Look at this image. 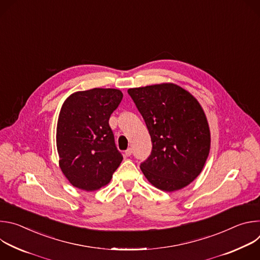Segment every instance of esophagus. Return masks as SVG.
<instances>
[{
    "label": "esophagus",
    "mask_w": 260,
    "mask_h": 260,
    "mask_svg": "<svg viewBox=\"0 0 260 260\" xmlns=\"http://www.w3.org/2000/svg\"><path fill=\"white\" fill-rule=\"evenodd\" d=\"M132 152H133L132 149H131V148H128V149H126L125 152H124V153H125V156H131V155H132Z\"/></svg>",
    "instance_id": "1"
}]
</instances>
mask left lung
<instances>
[{
  "label": "left lung",
  "instance_id": "obj_1",
  "mask_svg": "<svg viewBox=\"0 0 260 260\" xmlns=\"http://www.w3.org/2000/svg\"><path fill=\"white\" fill-rule=\"evenodd\" d=\"M149 131L152 151L141 170L165 191L187 186L202 172L210 152L207 117L198 100L173 83L129 88Z\"/></svg>",
  "mask_w": 260,
  "mask_h": 260
}]
</instances>
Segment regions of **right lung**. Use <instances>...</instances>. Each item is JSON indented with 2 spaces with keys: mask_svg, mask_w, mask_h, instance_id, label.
I'll return each mask as SVG.
<instances>
[{
  "mask_svg": "<svg viewBox=\"0 0 260 260\" xmlns=\"http://www.w3.org/2000/svg\"><path fill=\"white\" fill-rule=\"evenodd\" d=\"M123 98L119 89L93 88L71 94L57 121L59 168L79 189L93 191L107 185L123 157L109 125Z\"/></svg>",
  "mask_w": 260,
  "mask_h": 260,
  "instance_id": "add662e5",
  "label": "right lung"
}]
</instances>
